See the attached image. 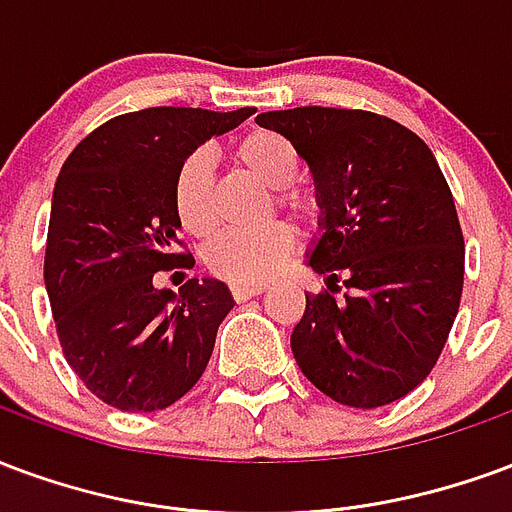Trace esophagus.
Here are the masks:
<instances>
[{"label": "esophagus", "instance_id": "esophagus-1", "mask_svg": "<svg viewBox=\"0 0 512 512\" xmlns=\"http://www.w3.org/2000/svg\"><path fill=\"white\" fill-rule=\"evenodd\" d=\"M264 292V286L261 283H256V286H242V283H234L231 286V294H234V300L242 302V300H251V297H256V294Z\"/></svg>", "mask_w": 512, "mask_h": 512}]
</instances>
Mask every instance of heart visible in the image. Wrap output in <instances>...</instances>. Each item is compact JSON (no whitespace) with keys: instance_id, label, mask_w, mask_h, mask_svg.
<instances>
[{"instance_id":"b5f03b06","label":"heart","mask_w":512,"mask_h":512,"mask_svg":"<svg viewBox=\"0 0 512 512\" xmlns=\"http://www.w3.org/2000/svg\"><path fill=\"white\" fill-rule=\"evenodd\" d=\"M237 160L253 179L264 188L278 190V204L294 212L300 220L313 223L316 204L302 196L292 185L300 177V155L297 149L278 133L256 130L237 144ZM212 155L207 149H193L179 163L174 174V212L179 226L196 237H204L215 229L212 210ZM294 251V231L286 223H270L259 231H218L204 245V261L229 283L256 286L281 270Z\"/></svg>"}]
</instances>
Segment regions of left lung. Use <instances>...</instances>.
<instances>
[{"label": "left lung", "instance_id": "8db88e82", "mask_svg": "<svg viewBox=\"0 0 512 512\" xmlns=\"http://www.w3.org/2000/svg\"><path fill=\"white\" fill-rule=\"evenodd\" d=\"M256 122L292 141L322 210L305 256L327 292L305 294L294 360L338 404H393L431 374L464 289L445 174L423 138L371 111L302 106Z\"/></svg>", "mask_w": 512, "mask_h": 512}]
</instances>
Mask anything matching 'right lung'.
I'll use <instances>...</instances> for the list:
<instances>
[{"mask_svg": "<svg viewBox=\"0 0 512 512\" xmlns=\"http://www.w3.org/2000/svg\"><path fill=\"white\" fill-rule=\"evenodd\" d=\"M256 108H144L108 119L59 171L46 245V292L67 363L103 404L166 409L210 363L234 308L218 278L158 289L155 272L193 267L177 253L174 174Z\"/></svg>", "mask_w": 512, "mask_h": 512, "instance_id": "add662e5", "label": "right lung"}]
</instances>
